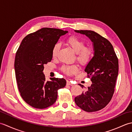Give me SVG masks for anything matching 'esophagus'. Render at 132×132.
Listing matches in <instances>:
<instances>
[{
	"label": "esophagus",
	"instance_id": "esophagus-1",
	"mask_svg": "<svg viewBox=\"0 0 132 132\" xmlns=\"http://www.w3.org/2000/svg\"><path fill=\"white\" fill-rule=\"evenodd\" d=\"M67 85H69V86H72L74 85L73 84L71 83L70 82L69 80H67Z\"/></svg>",
	"mask_w": 132,
	"mask_h": 132
}]
</instances>
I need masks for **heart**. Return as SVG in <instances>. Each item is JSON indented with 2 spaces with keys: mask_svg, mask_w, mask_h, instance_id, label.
<instances>
[{
  "mask_svg": "<svg viewBox=\"0 0 132 132\" xmlns=\"http://www.w3.org/2000/svg\"><path fill=\"white\" fill-rule=\"evenodd\" d=\"M67 43L70 46L73 51L77 53V60L82 64H86L89 61L92 55V50L90 47H85L84 41L75 36H71L67 40ZM60 44L56 43L53 46L52 55L53 58H55L58 55L60 48ZM64 73L68 75L73 74L78 70L77 65H64L62 68Z\"/></svg>",
  "mask_w": 132,
  "mask_h": 132,
  "instance_id": "heart-1",
  "label": "heart"
}]
</instances>
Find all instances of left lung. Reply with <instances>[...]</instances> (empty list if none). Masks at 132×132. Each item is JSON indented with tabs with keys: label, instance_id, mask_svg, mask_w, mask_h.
<instances>
[{
	"label": "left lung",
	"instance_id": "left-lung-1",
	"mask_svg": "<svg viewBox=\"0 0 132 132\" xmlns=\"http://www.w3.org/2000/svg\"><path fill=\"white\" fill-rule=\"evenodd\" d=\"M92 42L94 56L85 71L91 78L88 90L75 97L76 104L83 111L92 112L104 108L114 93L119 72V62L110 42L92 30H75ZM81 86V85H80Z\"/></svg>",
	"mask_w": 132,
	"mask_h": 132
}]
</instances>
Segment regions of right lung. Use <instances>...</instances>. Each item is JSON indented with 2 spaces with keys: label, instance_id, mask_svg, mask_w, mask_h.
<instances>
[{
  "label": "right lung",
  "instance_id": "add662e5",
  "mask_svg": "<svg viewBox=\"0 0 132 132\" xmlns=\"http://www.w3.org/2000/svg\"><path fill=\"white\" fill-rule=\"evenodd\" d=\"M68 31L43 28L25 37L16 53L15 71L21 96L32 107L44 109L57 99L58 89L66 84L63 78L46 81L44 65L52 61V49L61 36Z\"/></svg>",
  "mask_w": 132,
  "mask_h": 132
}]
</instances>
